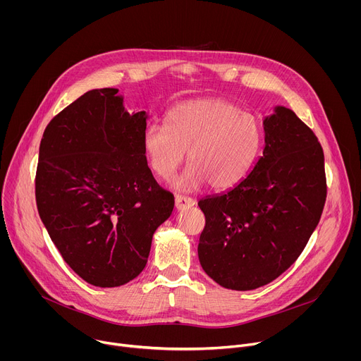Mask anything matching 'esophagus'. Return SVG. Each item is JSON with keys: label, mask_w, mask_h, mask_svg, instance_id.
Segmentation results:
<instances>
[{"label": "esophagus", "mask_w": 361, "mask_h": 361, "mask_svg": "<svg viewBox=\"0 0 361 361\" xmlns=\"http://www.w3.org/2000/svg\"><path fill=\"white\" fill-rule=\"evenodd\" d=\"M195 204V201L191 197H184V195H176V209L177 210H184L190 209Z\"/></svg>", "instance_id": "esophagus-1"}]
</instances>
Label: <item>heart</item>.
Segmentation results:
<instances>
[{"label": "heart", "mask_w": 361, "mask_h": 361, "mask_svg": "<svg viewBox=\"0 0 361 361\" xmlns=\"http://www.w3.org/2000/svg\"><path fill=\"white\" fill-rule=\"evenodd\" d=\"M263 142L260 121L220 98L192 99L176 106L167 127L148 124L142 149L152 173L174 176L187 152L190 167L176 181L184 191L207 184L226 190L240 183L259 156Z\"/></svg>", "instance_id": "1"}]
</instances>
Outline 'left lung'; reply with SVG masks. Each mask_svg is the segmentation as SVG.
<instances>
[{"instance_id": "obj_1", "label": "left lung", "mask_w": 361, "mask_h": 361, "mask_svg": "<svg viewBox=\"0 0 361 361\" xmlns=\"http://www.w3.org/2000/svg\"><path fill=\"white\" fill-rule=\"evenodd\" d=\"M264 148L233 188L201 198L198 259L224 288H259L283 274L316 230L327 195L324 154L290 109L263 120Z\"/></svg>"}]
</instances>
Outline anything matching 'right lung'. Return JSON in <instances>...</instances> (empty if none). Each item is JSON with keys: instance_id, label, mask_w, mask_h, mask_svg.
Segmentation results:
<instances>
[{"instance_id": "obj_1", "label": "right lung", "mask_w": 361, "mask_h": 361, "mask_svg": "<svg viewBox=\"0 0 361 361\" xmlns=\"http://www.w3.org/2000/svg\"><path fill=\"white\" fill-rule=\"evenodd\" d=\"M147 118L124 109L117 88H97L51 120L39 144V219L64 262L97 287L144 270L152 234L174 209L147 166Z\"/></svg>"}]
</instances>
